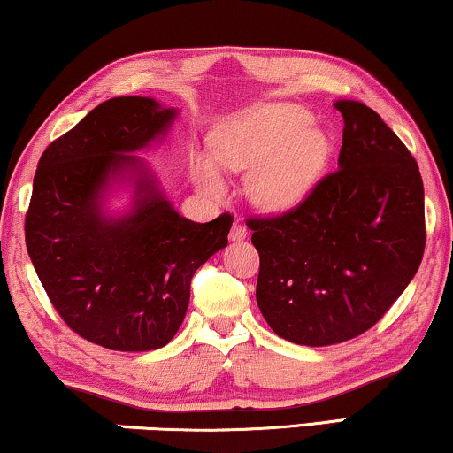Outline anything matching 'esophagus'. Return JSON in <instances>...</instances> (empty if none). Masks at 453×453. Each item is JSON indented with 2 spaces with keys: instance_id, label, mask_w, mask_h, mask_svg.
I'll return each instance as SVG.
<instances>
[{
  "instance_id": "1",
  "label": "esophagus",
  "mask_w": 453,
  "mask_h": 453,
  "mask_svg": "<svg viewBox=\"0 0 453 453\" xmlns=\"http://www.w3.org/2000/svg\"><path fill=\"white\" fill-rule=\"evenodd\" d=\"M247 237V226L243 225V222L234 220L233 226H231V239L233 241H243Z\"/></svg>"
}]
</instances>
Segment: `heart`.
Instances as JSON below:
<instances>
[{
  "instance_id": "1",
  "label": "heart",
  "mask_w": 453,
  "mask_h": 453,
  "mask_svg": "<svg viewBox=\"0 0 453 453\" xmlns=\"http://www.w3.org/2000/svg\"><path fill=\"white\" fill-rule=\"evenodd\" d=\"M214 158L233 171H250L247 194L257 206L282 210L301 202L330 160L327 135L311 127L299 104H264L222 123L212 138ZM197 183L220 194L225 183L212 160L197 158Z\"/></svg>"
}]
</instances>
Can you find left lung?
Instances as JSON below:
<instances>
[{"mask_svg": "<svg viewBox=\"0 0 453 453\" xmlns=\"http://www.w3.org/2000/svg\"><path fill=\"white\" fill-rule=\"evenodd\" d=\"M334 107L344 117L338 169L287 212L247 219L259 311L278 336L305 346L373 327L417 274L426 241L411 150L367 104Z\"/></svg>", "mask_w": 453, "mask_h": 453, "instance_id": "obj_1", "label": "left lung"}]
</instances>
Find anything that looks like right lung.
Instances as JSON below:
<instances>
[{
    "label": "right lung",
    "mask_w": 453,
    "mask_h": 453,
    "mask_svg": "<svg viewBox=\"0 0 453 453\" xmlns=\"http://www.w3.org/2000/svg\"><path fill=\"white\" fill-rule=\"evenodd\" d=\"M175 109L144 96L109 98L45 148L24 219L27 250L45 293L72 332L109 350L171 342L189 305L191 278L226 247L233 216H179L148 179L134 212L103 219L98 194L113 173L171 126Z\"/></svg>",
    "instance_id": "obj_1"
}]
</instances>
